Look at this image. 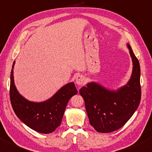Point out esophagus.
<instances>
[{"mask_svg": "<svg viewBox=\"0 0 152 152\" xmlns=\"http://www.w3.org/2000/svg\"><path fill=\"white\" fill-rule=\"evenodd\" d=\"M85 81H86V79H85V77L82 75H78L76 78V83L79 86H81V85H83L85 83Z\"/></svg>", "mask_w": 152, "mask_h": 152, "instance_id": "esophagus-1", "label": "esophagus"}]
</instances>
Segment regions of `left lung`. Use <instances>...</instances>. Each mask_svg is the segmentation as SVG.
<instances>
[{
    "label": "left lung",
    "instance_id": "left-lung-1",
    "mask_svg": "<svg viewBox=\"0 0 152 152\" xmlns=\"http://www.w3.org/2000/svg\"><path fill=\"white\" fill-rule=\"evenodd\" d=\"M133 73L126 86L116 92L91 83L80 90L91 126L97 132L110 133L120 129L137 110L141 99L140 67L129 44Z\"/></svg>",
    "mask_w": 152,
    "mask_h": 152
}]
</instances>
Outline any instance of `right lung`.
<instances>
[{
    "instance_id": "right-lung-1",
    "label": "right lung",
    "mask_w": 152,
    "mask_h": 152,
    "mask_svg": "<svg viewBox=\"0 0 152 152\" xmlns=\"http://www.w3.org/2000/svg\"><path fill=\"white\" fill-rule=\"evenodd\" d=\"M10 75V97L17 116L30 129L41 133L53 132L61 124L69 100L78 93L74 83L60 89L50 99L42 103L28 102L19 94L14 83L13 69Z\"/></svg>"
}]
</instances>
